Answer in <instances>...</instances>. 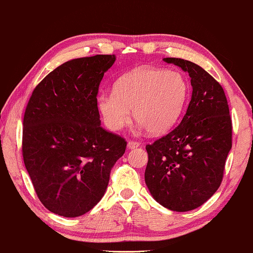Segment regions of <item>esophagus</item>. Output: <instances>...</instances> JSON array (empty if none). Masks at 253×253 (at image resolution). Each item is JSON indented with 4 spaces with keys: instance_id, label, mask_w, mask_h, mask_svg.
I'll return each mask as SVG.
<instances>
[{
    "instance_id": "obj_1",
    "label": "esophagus",
    "mask_w": 253,
    "mask_h": 253,
    "mask_svg": "<svg viewBox=\"0 0 253 253\" xmlns=\"http://www.w3.org/2000/svg\"><path fill=\"white\" fill-rule=\"evenodd\" d=\"M139 146V143L138 142H134V141H129L127 143V148L133 150V149H136Z\"/></svg>"
}]
</instances>
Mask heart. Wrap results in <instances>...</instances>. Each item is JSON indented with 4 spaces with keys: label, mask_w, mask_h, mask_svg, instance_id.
Here are the masks:
<instances>
[{
    "label": "heart",
    "mask_w": 253,
    "mask_h": 253,
    "mask_svg": "<svg viewBox=\"0 0 253 253\" xmlns=\"http://www.w3.org/2000/svg\"><path fill=\"white\" fill-rule=\"evenodd\" d=\"M190 86L178 71L141 67L122 77L115 92H102L97 107L109 129L119 130L131 118L153 135L174 127L188 100Z\"/></svg>",
    "instance_id": "b5f03b06"
}]
</instances>
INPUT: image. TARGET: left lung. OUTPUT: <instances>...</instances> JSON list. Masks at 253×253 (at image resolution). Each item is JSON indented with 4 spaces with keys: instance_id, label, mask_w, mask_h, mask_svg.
<instances>
[{
    "instance_id": "obj_1",
    "label": "left lung",
    "mask_w": 253,
    "mask_h": 253,
    "mask_svg": "<svg viewBox=\"0 0 253 253\" xmlns=\"http://www.w3.org/2000/svg\"><path fill=\"white\" fill-rule=\"evenodd\" d=\"M191 78L192 96L179 125L146 145L145 184L158 203L169 210L202 206L220 186L232 149V120L224 89L197 63L165 58Z\"/></svg>"
}]
</instances>
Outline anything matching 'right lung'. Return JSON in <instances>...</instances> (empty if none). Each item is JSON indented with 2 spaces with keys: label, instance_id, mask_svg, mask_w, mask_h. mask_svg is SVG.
Masks as SVG:
<instances>
[{
  "label": "right lung",
  "instance_id": "1",
  "mask_svg": "<svg viewBox=\"0 0 253 253\" xmlns=\"http://www.w3.org/2000/svg\"><path fill=\"white\" fill-rule=\"evenodd\" d=\"M116 55L70 60L45 77L24 117L22 156L37 197L59 216H82L105 193L126 141L101 127L97 90Z\"/></svg>",
  "mask_w": 253,
  "mask_h": 253
}]
</instances>
